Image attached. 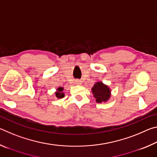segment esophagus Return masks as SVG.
Masks as SVG:
<instances>
[{
	"label": "esophagus",
	"instance_id": "obj_1",
	"mask_svg": "<svg viewBox=\"0 0 157 157\" xmlns=\"http://www.w3.org/2000/svg\"><path fill=\"white\" fill-rule=\"evenodd\" d=\"M75 84L77 85H81L82 84V81L81 80H79V79H77V80L75 81Z\"/></svg>",
	"mask_w": 157,
	"mask_h": 157
}]
</instances>
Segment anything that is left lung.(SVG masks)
Here are the masks:
<instances>
[{"label":"left lung","mask_w":157,"mask_h":157,"mask_svg":"<svg viewBox=\"0 0 157 157\" xmlns=\"http://www.w3.org/2000/svg\"><path fill=\"white\" fill-rule=\"evenodd\" d=\"M91 91L94 97L95 98V101L98 103L107 102L111 95V91L109 86L100 81L95 82L92 87Z\"/></svg>","instance_id":"1"}]
</instances>
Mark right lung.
Returning a JSON list of instances; mask_svg holds the SVG:
<instances>
[{
	"instance_id": "1",
	"label": "right lung",
	"mask_w": 157,
	"mask_h": 157,
	"mask_svg": "<svg viewBox=\"0 0 157 157\" xmlns=\"http://www.w3.org/2000/svg\"><path fill=\"white\" fill-rule=\"evenodd\" d=\"M55 96H56L57 98H62L64 97V93H63V87L62 86H59L58 87V88L56 89V91H55Z\"/></svg>"
}]
</instances>
